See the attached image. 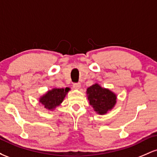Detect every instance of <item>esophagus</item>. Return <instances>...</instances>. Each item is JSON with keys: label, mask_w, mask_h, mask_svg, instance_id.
I'll list each match as a JSON object with an SVG mask.
<instances>
[{"label": "esophagus", "mask_w": 157, "mask_h": 157, "mask_svg": "<svg viewBox=\"0 0 157 157\" xmlns=\"http://www.w3.org/2000/svg\"><path fill=\"white\" fill-rule=\"evenodd\" d=\"M81 85L80 82H75V83L73 84V87L76 89H79L80 88Z\"/></svg>", "instance_id": "esophagus-1"}]
</instances>
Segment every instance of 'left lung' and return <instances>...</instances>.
<instances>
[{"mask_svg":"<svg viewBox=\"0 0 157 157\" xmlns=\"http://www.w3.org/2000/svg\"><path fill=\"white\" fill-rule=\"evenodd\" d=\"M86 92L90 105L99 114L106 113L116 104V94L97 83L88 88Z\"/></svg>","mask_w":157,"mask_h":157,"instance_id":"1","label":"left lung"}]
</instances>
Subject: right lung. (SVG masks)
Here are the masks:
<instances>
[{"instance_id":"obj_1","label":"right lung","mask_w":157,"mask_h":157,"mask_svg":"<svg viewBox=\"0 0 157 157\" xmlns=\"http://www.w3.org/2000/svg\"><path fill=\"white\" fill-rule=\"evenodd\" d=\"M69 91L68 88L66 89H53L48 91L46 94L40 98V102L46 109L52 110L58 106L63 102L66 94Z\"/></svg>"}]
</instances>
